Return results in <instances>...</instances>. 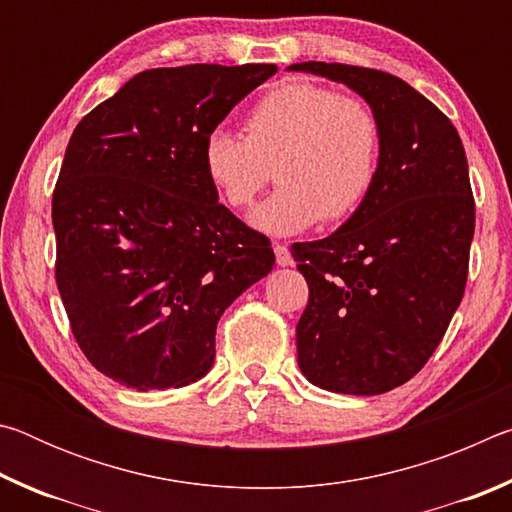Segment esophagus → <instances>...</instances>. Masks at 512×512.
<instances>
[{
  "label": "esophagus",
  "mask_w": 512,
  "mask_h": 512,
  "mask_svg": "<svg viewBox=\"0 0 512 512\" xmlns=\"http://www.w3.org/2000/svg\"><path fill=\"white\" fill-rule=\"evenodd\" d=\"M275 262L277 266H291L293 264V257H291V250L284 246V244H275Z\"/></svg>",
  "instance_id": "obj_1"
}]
</instances>
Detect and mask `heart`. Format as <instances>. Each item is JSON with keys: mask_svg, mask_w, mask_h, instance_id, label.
I'll return each instance as SVG.
<instances>
[{"mask_svg": "<svg viewBox=\"0 0 512 512\" xmlns=\"http://www.w3.org/2000/svg\"><path fill=\"white\" fill-rule=\"evenodd\" d=\"M201 169L223 203L248 207L275 167L280 187L250 214L266 235H298L345 221L375 187L381 121L366 101L305 81L268 90L246 112L244 137L216 126L203 137Z\"/></svg>", "mask_w": 512, "mask_h": 512, "instance_id": "obj_1", "label": "heart"}]
</instances>
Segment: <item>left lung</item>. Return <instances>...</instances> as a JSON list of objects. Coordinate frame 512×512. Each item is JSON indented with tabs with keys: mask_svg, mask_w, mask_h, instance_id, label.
Instances as JSON below:
<instances>
[{
	"mask_svg": "<svg viewBox=\"0 0 512 512\" xmlns=\"http://www.w3.org/2000/svg\"><path fill=\"white\" fill-rule=\"evenodd\" d=\"M287 69L348 85L381 121L366 201L329 237L291 246L309 284L298 366L332 393L393 391L429 361L465 291L474 198L463 142L393 74L316 60Z\"/></svg>",
	"mask_w": 512,
	"mask_h": 512,
	"instance_id": "8db88e82",
	"label": "left lung"
}]
</instances>
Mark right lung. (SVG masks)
<instances>
[{
	"mask_svg": "<svg viewBox=\"0 0 512 512\" xmlns=\"http://www.w3.org/2000/svg\"><path fill=\"white\" fill-rule=\"evenodd\" d=\"M275 65L146 69L69 137L51 201L56 282L85 357L135 391L198 381L216 323L275 264L201 169L203 137Z\"/></svg>",
	"mask_w": 512,
	"mask_h": 512,
	"instance_id": "obj_1",
	"label": "right lung"
}]
</instances>
